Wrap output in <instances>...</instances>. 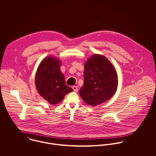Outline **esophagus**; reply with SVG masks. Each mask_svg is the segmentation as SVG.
<instances>
[{
	"label": "esophagus",
	"mask_w": 156,
	"mask_h": 156,
	"mask_svg": "<svg viewBox=\"0 0 156 156\" xmlns=\"http://www.w3.org/2000/svg\"><path fill=\"white\" fill-rule=\"evenodd\" d=\"M73 89L74 92H77V90H78V87H77V86H73Z\"/></svg>",
	"instance_id": "34e87169"
}]
</instances>
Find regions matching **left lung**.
Returning <instances> with one entry per match:
<instances>
[{
	"label": "left lung",
	"mask_w": 156,
	"mask_h": 156,
	"mask_svg": "<svg viewBox=\"0 0 156 156\" xmlns=\"http://www.w3.org/2000/svg\"><path fill=\"white\" fill-rule=\"evenodd\" d=\"M118 87L117 73L103 55H94L85 64L84 83L79 90L82 98L90 106L109 100Z\"/></svg>",
	"instance_id": "8db88e82"
}]
</instances>
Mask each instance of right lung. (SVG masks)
Returning <instances> with one entry per match:
<instances>
[{"label":"right lung","mask_w":156,"mask_h":156,"mask_svg":"<svg viewBox=\"0 0 156 156\" xmlns=\"http://www.w3.org/2000/svg\"><path fill=\"white\" fill-rule=\"evenodd\" d=\"M59 59L47 56L41 61L35 75V85L40 95L50 104L60 103L73 90L66 84L65 77L60 69Z\"/></svg>","instance_id":"1"}]
</instances>
